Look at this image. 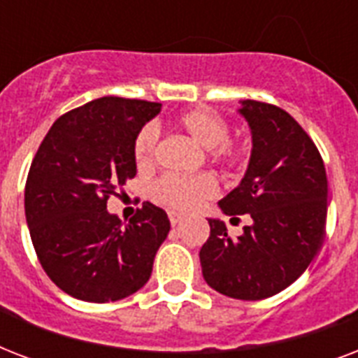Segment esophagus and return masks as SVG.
I'll list each match as a JSON object with an SVG mask.
<instances>
[{
  "label": "esophagus",
  "mask_w": 358,
  "mask_h": 358,
  "mask_svg": "<svg viewBox=\"0 0 358 358\" xmlns=\"http://www.w3.org/2000/svg\"><path fill=\"white\" fill-rule=\"evenodd\" d=\"M169 221H171V224H173V227H176L178 223H182V215H180V213L171 212L169 213Z\"/></svg>",
  "instance_id": "1"
}]
</instances>
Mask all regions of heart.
<instances>
[{
    "mask_svg": "<svg viewBox=\"0 0 358 358\" xmlns=\"http://www.w3.org/2000/svg\"><path fill=\"white\" fill-rule=\"evenodd\" d=\"M176 128L206 148L210 159L238 171L249 162V146L230 137V126L223 115L213 109H191L176 119ZM157 135L152 126H145L134 139V157L139 169H150L156 159ZM217 193V182L212 174L196 176H162L152 185V199L173 212H193Z\"/></svg>",
    "mask_w": 358,
    "mask_h": 358,
    "instance_id": "obj_1",
    "label": "heart"
}]
</instances>
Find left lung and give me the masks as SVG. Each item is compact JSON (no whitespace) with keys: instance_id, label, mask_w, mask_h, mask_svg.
<instances>
[{"instance_id":"8db88e82","label":"left lung","mask_w":358,"mask_h":358,"mask_svg":"<svg viewBox=\"0 0 358 358\" xmlns=\"http://www.w3.org/2000/svg\"><path fill=\"white\" fill-rule=\"evenodd\" d=\"M239 113L252 131L245 178L219 208L249 227L232 238L208 219L202 275L215 292L258 301L282 292L305 273L322 247L327 223V174L322 154L299 122L273 103L245 100Z\"/></svg>"}]
</instances>
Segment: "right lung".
Returning a JSON list of instances; mask_svg holds the SVG:
<instances>
[{
	"label": "right lung",
	"instance_id": "add662e5",
	"mask_svg": "<svg viewBox=\"0 0 358 358\" xmlns=\"http://www.w3.org/2000/svg\"><path fill=\"white\" fill-rule=\"evenodd\" d=\"M162 103L103 96L61 115L31 162L25 219L36 258L64 294L119 301L148 282L171 223L143 202L129 223L108 212L137 173L134 139Z\"/></svg>",
	"mask_w": 358,
	"mask_h": 358
}]
</instances>
